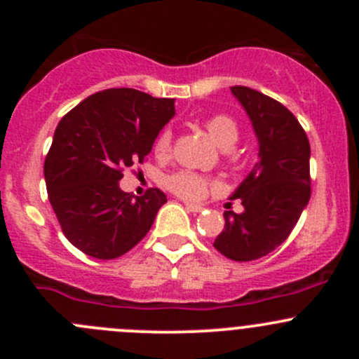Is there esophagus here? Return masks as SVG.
I'll list each match as a JSON object with an SVG mask.
<instances>
[{"label":"esophagus","mask_w":359,"mask_h":359,"mask_svg":"<svg viewBox=\"0 0 359 359\" xmlns=\"http://www.w3.org/2000/svg\"><path fill=\"white\" fill-rule=\"evenodd\" d=\"M186 208L189 210V212H194V213L201 212V210H203L200 205H194V203H186Z\"/></svg>","instance_id":"obj_1"}]
</instances>
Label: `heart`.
Listing matches in <instances>:
<instances>
[{"instance_id": "heart-1", "label": "heart", "mask_w": 359, "mask_h": 359, "mask_svg": "<svg viewBox=\"0 0 359 359\" xmlns=\"http://www.w3.org/2000/svg\"><path fill=\"white\" fill-rule=\"evenodd\" d=\"M205 128L220 147L233 146L240 135L236 121L227 114L210 116L208 119H205ZM170 149H172V133L170 130H163L154 142V151L158 154H166L170 153ZM165 182L173 194L191 201H200L210 191H215L219 187V184L210 177L189 172V170H179V172L172 173L166 177Z\"/></svg>"}]
</instances>
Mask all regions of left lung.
<instances>
[{"label":"left lung","mask_w":359,"mask_h":359,"mask_svg":"<svg viewBox=\"0 0 359 359\" xmlns=\"http://www.w3.org/2000/svg\"><path fill=\"white\" fill-rule=\"evenodd\" d=\"M259 137V163L231 200L243 213L226 212L213 247L236 262L266 257L290 236L311 198V146L299 119L273 97L248 86H231ZM231 206V203H229Z\"/></svg>","instance_id":"8db88e82"}]
</instances>
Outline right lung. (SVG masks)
Segmentation results:
<instances>
[{
    "instance_id": "1",
    "label": "right lung",
    "mask_w": 359,
    "mask_h": 359,
    "mask_svg": "<svg viewBox=\"0 0 359 359\" xmlns=\"http://www.w3.org/2000/svg\"><path fill=\"white\" fill-rule=\"evenodd\" d=\"M173 114V99L107 88L59 121L45 158L46 191L64 236L83 253L118 259L149 233L165 193L151 187L133 198L118 180L125 168L146 161Z\"/></svg>"
}]
</instances>
